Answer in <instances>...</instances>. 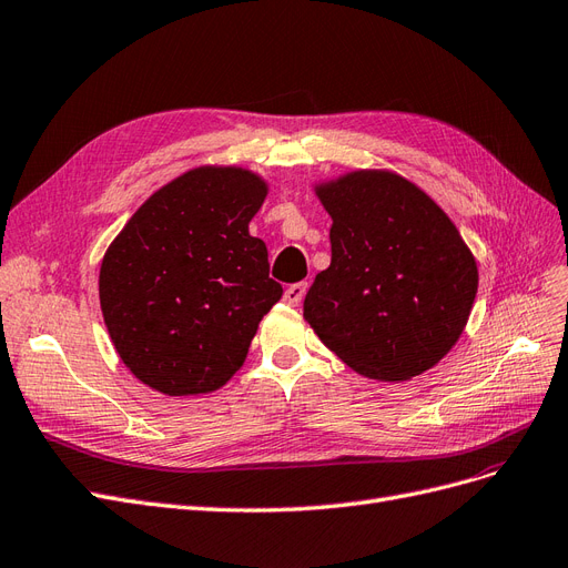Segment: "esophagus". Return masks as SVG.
I'll return each mask as SVG.
<instances>
[{
    "label": "esophagus",
    "mask_w": 568,
    "mask_h": 568,
    "mask_svg": "<svg viewBox=\"0 0 568 568\" xmlns=\"http://www.w3.org/2000/svg\"><path fill=\"white\" fill-rule=\"evenodd\" d=\"M306 283H292L287 290H285V304H290V306H300V302L304 300V295H306Z\"/></svg>",
    "instance_id": "esophagus-1"
}]
</instances>
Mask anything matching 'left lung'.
Segmentation results:
<instances>
[{
    "mask_svg": "<svg viewBox=\"0 0 568 568\" xmlns=\"http://www.w3.org/2000/svg\"><path fill=\"white\" fill-rule=\"evenodd\" d=\"M333 216L331 266L304 321L352 371L400 382L434 368L460 339L479 268L460 231L413 181L356 170L316 184Z\"/></svg>",
    "mask_w": 568,
    "mask_h": 568,
    "instance_id": "8db88e82",
    "label": "left lung"
}]
</instances>
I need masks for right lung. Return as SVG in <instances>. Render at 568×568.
Listing matches in <instances>:
<instances>
[{
    "label": "right lung",
    "mask_w": 568,
    "mask_h": 568,
    "mask_svg": "<svg viewBox=\"0 0 568 568\" xmlns=\"http://www.w3.org/2000/svg\"><path fill=\"white\" fill-rule=\"evenodd\" d=\"M268 184L203 164L158 189L108 245L99 297L130 373L168 396L210 394L241 371L283 287L250 235Z\"/></svg>",
    "instance_id": "1"
}]
</instances>
